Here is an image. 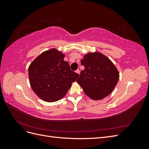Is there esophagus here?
<instances>
[{
  "label": "esophagus",
  "instance_id": "obj_1",
  "mask_svg": "<svg viewBox=\"0 0 149 149\" xmlns=\"http://www.w3.org/2000/svg\"><path fill=\"white\" fill-rule=\"evenodd\" d=\"M76 73L79 74V73H80V71H79V69H78L77 70H76Z\"/></svg>",
  "mask_w": 149,
  "mask_h": 149
}]
</instances>
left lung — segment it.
Listing matches in <instances>:
<instances>
[{
	"label": "left lung",
	"instance_id": "left-lung-1",
	"mask_svg": "<svg viewBox=\"0 0 149 149\" xmlns=\"http://www.w3.org/2000/svg\"><path fill=\"white\" fill-rule=\"evenodd\" d=\"M84 69L77 83L84 93L93 100H101L113 91L119 73L109 58L100 52L88 53L81 61Z\"/></svg>",
	"mask_w": 149,
	"mask_h": 149
}]
</instances>
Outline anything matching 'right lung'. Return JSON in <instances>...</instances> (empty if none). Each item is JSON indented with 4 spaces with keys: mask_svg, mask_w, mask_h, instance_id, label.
<instances>
[{
    "mask_svg": "<svg viewBox=\"0 0 149 149\" xmlns=\"http://www.w3.org/2000/svg\"><path fill=\"white\" fill-rule=\"evenodd\" d=\"M65 54L56 48L45 51L29 67V81L34 93L42 100L55 102L61 100L79 74L71 71L64 60Z\"/></svg>",
    "mask_w": 149,
    "mask_h": 149,
    "instance_id": "add662e5",
    "label": "right lung"
}]
</instances>
